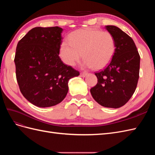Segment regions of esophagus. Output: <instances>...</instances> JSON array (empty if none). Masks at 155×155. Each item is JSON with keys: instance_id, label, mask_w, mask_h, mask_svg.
<instances>
[{"instance_id": "esophagus-1", "label": "esophagus", "mask_w": 155, "mask_h": 155, "mask_svg": "<svg viewBox=\"0 0 155 155\" xmlns=\"http://www.w3.org/2000/svg\"><path fill=\"white\" fill-rule=\"evenodd\" d=\"M87 75V73H86V72H81V74H80V76L83 78L85 77Z\"/></svg>"}]
</instances>
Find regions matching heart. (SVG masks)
<instances>
[{
	"label": "heart",
	"mask_w": 155,
	"mask_h": 155,
	"mask_svg": "<svg viewBox=\"0 0 155 155\" xmlns=\"http://www.w3.org/2000/svg\"><path fill=\"white\" fill-rule=\"evenodd\" d=\"M68 43L63 41L59 48L62 61L74 66L83 57L84 65L101 70L110 63L116 51L114 36L108 31L96 29H79L70 33Z\"/></svg>",
	"instance_id": "1"
}]
</instances>
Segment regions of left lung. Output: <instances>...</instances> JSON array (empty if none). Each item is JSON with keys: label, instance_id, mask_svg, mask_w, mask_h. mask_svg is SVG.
Returning a JSON list of instances; mask_svg holds the SVG:
<instances>
[{"label": "left lung", "instance_id": "left-lung-1", "mask_svg": "<svg viewBox=\"0 0 155 155\" xmlns=\"http://www.w3.org/2000/svg\"><path fill=\"white\" fill-rule=\"evenodd\" d=\"M114 36L116 51L107 67L96 72V85L91 88L94 100L101 106L119 108L132 97L139 78L140 57L130 36L115 26H106Z\"/></svg>", "mask_w": 155, "mask_h": 155}]
</instances>
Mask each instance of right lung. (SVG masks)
<instances>
[{
    "instance_id": "1",
    "label": "right lung",
    "mask_w": 155,
    "mask_h": 155,
    "mask_svg": "<svg viewBox=\"0 0 155 155\" xmlns=\"http://www.w3.org/2000/svg\"><path fill=\"white\" fill-rule=\"evenodd\" d=\"M61 28L35 27L18 41L14 59L22 94L31 104L49 107L66 97L70 78L79 72L63 63L59 48Z\"/></svg>"
}]
</instances>
